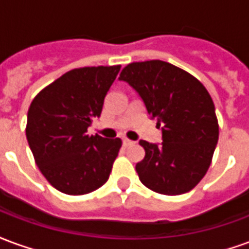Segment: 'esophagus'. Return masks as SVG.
Instances as JSON below:
<instances>
[{
  "instance_id": "esophagus-1",
  "label": "esophagus",
  "mask_w": 249,
  "mask_h": 249,
  "mask_svg": "<svg viewBox=\"0 0 249 249\" xmlns=\"http://www.w3.org/2000/svg\"><path fill=\"white\" fill-rule=\"evenodd\" d=\"M133 144H135V141L129 140V139H126V137H124V139H123V145L124 146L133 145Z\"/></svg>"
}]
</instances>
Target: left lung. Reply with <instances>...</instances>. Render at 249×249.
<instances>
[{
    "mask_svg": "<svg viewBox=\"0 0 249 249\" xmlns=\"http://www.w3.org/2000/svg\"><path fill=\"white\" fill-rule=\"evenodd\" d=\"M161 125V145L140 140L145 157L136 164L140 181L153 192L181 195L208 171L219 140V123L208 90L196 77L160 60L132 62L120 73Z\"/></svg>",
    "mask_w": 249,
    "mask_h": 249,
    "instance_id": "obj_1",
    "label": "left lung"
}]
</instances>
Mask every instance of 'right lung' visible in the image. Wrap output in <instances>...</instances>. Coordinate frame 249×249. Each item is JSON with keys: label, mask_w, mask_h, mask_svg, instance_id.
Instances as JSON below:
<instances>
[{"label": "right lung", "mask_w": 249, "mask_h": 249, "mask_svg": "<svg viewBox=\"0 0 249 249\" xmlns=\"http://www.w3.org/2000/svg\"><path fill=\"white\" fill-rule=\"evenodd\" d=\"M120 68L85 66L66 71L30 104V151L41 173L60 192L87 195L108 181L123 142L87 132L93 119L100 117Z\"/></svg>", "instance_id": "obj_1"}]
</instances>
